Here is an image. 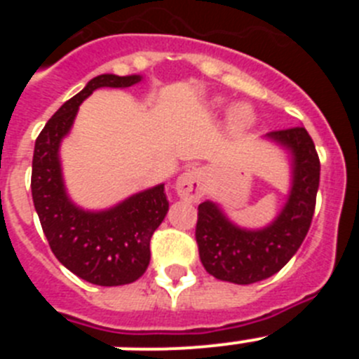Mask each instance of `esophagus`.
<instances>
[{
	"instance_id": "34e87169",
	"label": "esophagus",
	"mask_w": 359,
	"mask_h": 359,
	"mask_svg": "<svg viewBox=\"0 0 359 359\" xmlns=\"http://www.w3.org/2000/svg\"><path fill=\"white\" fill-rule=\"evenodd\" d=\"M177 196L185 201L198 203L205 194V170L199 167L185 170L176 182Z\"/></svg>"
}]
</instances>
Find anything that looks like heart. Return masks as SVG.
I'll list each match as a JSON object with an SVG mask.
<instances>
[{"label":"heart","instance_id":"obj_1","mask_svg":"<svg viewBox=\"0 0 359 359\" xmlns=\"http://www.w3.org/2000/svg\"><path fill=\"white\" fill-rule=\"evenodd\" d=\"M212 104L217 107L223 104V100H221V98H215ZM228 122H230L231 131H246V129H248L250 126H253V122H255V111H253V107L250 106V104H233V106L230 107V111H228Z\"/></svg>","mask_w":359,"mask_h":359}]
</instances>
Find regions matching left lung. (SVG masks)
Instances as JSON below:
<instances>
[{
  "instance_id": "left-lung-1",
  "label": "left lung",
  "mask_w": 359,
  "mask_h": 359,
  "mask_svg": "<svg viewBox=\"0 0 359 359\" xmlns=\"http://www.w3.org/2000/svg\"><path fill=\"white\" fill-rule=\"evenodd\" d=\"M290 156L291 187L277 217L262 228H243L230 221L215 201L198 207L199 259L212 277L233 284H253L280 271L300 248L315 214L320 160L306 128L264 135Z\"/></svg>"
}]
</instances>
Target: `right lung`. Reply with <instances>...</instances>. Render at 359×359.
Segmentation results:
<instances>
[{
    "instance_id": "add662e5",
    "label": "right lung",
    "mask_w": 359,
    "mask_h": 359,
    "mask_svg": "<svg viewBox=\"0 0 359 359\" xmlns=\"http://www.w3.org/2000/svg\"><path fill=\"white\" fill-rule=\"evenodd\" d=\"M142 75L104 73L66 100L37 136L32 160V199L53 255L62 266L97 286L138 280L151 261V237L169 210L165 185L129 196L115 207L86 210L68 196L62 176V140L72 131L79 106L98 88H131Z\"/></svg>"
}]
</instances>
